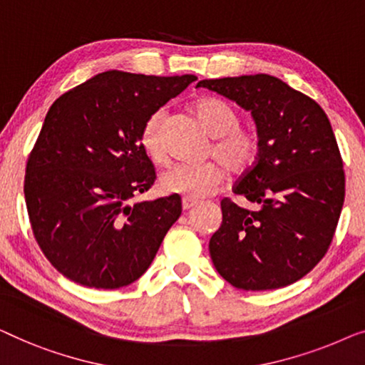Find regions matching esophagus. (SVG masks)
<instances>
[{
  "instance_id": "esophagus-1",
  "label": "esophagus",
  "mask_w": 365,
  "mask_h": 365,
  "mask_svg": "<svg viewBox=\"0 0 365 365\" xmlns=\"http://www.w3.org/2000/svg\"><path fill=\"white\" fill-rule=\"evenodd\" d=\"M197 203H198L197 200H192V198H183V200H182V207H183V210L193 208Z\"/></svg>"
}]
</instances>
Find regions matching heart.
<instances>
[{"label": "heart", "mask_w": 365, "mask_h": 365, "mask_svg": "<svg viewBox=\"0 0 365 365\" xmlns=\"http://www.w3.org/2000/svg\"><path fill=\"white\" fill-rule=\"evenodd\" d=\"M192 109L205 130L215 137L210 153L228 170L236 173L248 170L258 155V140L255 133L241 129L238 112L225 101L215 97H202L195 101ZM163 119L165 112H153L140 133L143 150L155 165H165L168 162V153L162 138ZM222 180L223 168L218 162L178 163L163 173L158 187L167 195L198 200L212 193Z\"/></svg>", "instance_id": "obj_1"}]
</instances>
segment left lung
Returning <instances> with one entry per match:
<instances>
[{
    "mask_svg": "<svg viewBox=\"0 0 365 365\" xmlns=\"http://www.w3.org/2000/svg\"><path fill=\"white\" fill-rule=\"evenodd\" d=\"M197 87L251 112L258 132L256 163L235 185V193L256 208L222 200V227L208 245L215 268L245 291L296 283L326 255L346 195L326 112L269 74L205 79Z\"/></svg>",
    "mask_w": 365,
    "mask_h": 365,
    "instance_id": "1",
    "label": "left lung"
}]
</instances>
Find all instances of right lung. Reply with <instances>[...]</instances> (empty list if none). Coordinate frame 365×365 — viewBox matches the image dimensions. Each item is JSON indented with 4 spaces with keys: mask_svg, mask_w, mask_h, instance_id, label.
Returning <instances> with one entry per match:
<instances>
[{
    "mask_svg": "<svg viewBox=\"0 0 365 365\" xmlns=\"http://www.w3.org/2000/svg\"><path fill=\"white\" fill-rule=\"evenodd\" d=\"M193 81L106 71L51 106L29 155L24 197L36 241L68 279L119 289L152 264L182 215V198L130 205L155 182L140 133Z\"/></svg>",
    "mask_w": 365,
    "mask_h": 365,
    "instance_id": "obj_1",
    "label": "right lung"
}]
</instances>
